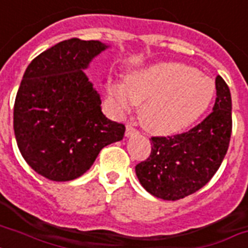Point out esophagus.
Masks as SVG:
<instances>
[{
	"instance_id": "esophagus-1",
	"label": "esophagus",
	"mask_w": 248,
	"mask_h": 248,
	"mask_svg": "<svg viewBox=\"0 0 248 248\" xmlns=\"http://www.w3.org/2000/svg\"><path fill=\"white\" fill-rule=\"evenodd\" d=\"M136 135H139V131H138L136 128L132 127L131 124H127V126H126L124 136H126V138H132V136H136Z\"/></svg>"
}]
</instances>
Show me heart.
Listing matches in <instances>:
<instances>
[{"label":"heart","mask_w":248,"mask_h":248,"mask_svg":"<svg viewBox=\"0 0 248 248\" xmlns=\"http://www.w3.org/2000/svg\"><path fill=\"white\" fill-rule=\"evenodd\" d=\"M113 103L128 110L140 105L144 128L157 135H171L193 124L211 104L215 85L197 69L180 63H158L132 72L124 83L108 86Z\"/></svg>","instance_id":"heart-1"}]
</instances>
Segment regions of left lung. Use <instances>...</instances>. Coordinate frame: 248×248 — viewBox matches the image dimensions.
Returning a JSON list of instances; mask_svg holds the SVG:
<instances>
[{"label": "left lung", "instance_id": "1", "mask_svg": "<svg viewBox=\"0 0 248 248\" xmlns=\"http://www.w3.org/2000/svg\"><path fill=\"white\" fill-rule=\"evenodd\" d=\"M211 114L188 132L152 138L151 155L136 165L140 184L165 201L190 196L211 180L227 155L232 134V96L220 76Z\"/></svg>", "mask_w": 248, "mask_h": 248}]
</instances>
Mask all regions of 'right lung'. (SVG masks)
Segmentation results:
<instances>
[{"instance_id":"obj_1","label":"right lung","mask_w":248,"mask_h":248,"mask_svg":"<svg viewBox=\"0 0 248 248\" xmlns=\"http://www.w3.org/2000/svg\"><path fill=\"white\" fill-rule=\"evenodd\" d=\"M108 47L71 38L25 69L14 105L15 139L25 162L48 180L77 179L103 148L124 139V126L103 114L100 93L85 73Z\"/></svg>"}]
</instances>
